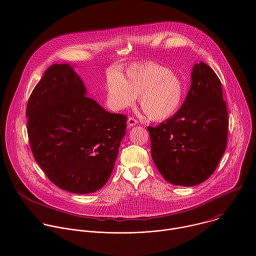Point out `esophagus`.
<instances>
[{
  "label": "esophagus",
  "instance_id": "esophagus-1",
  "mask_svg": "<svg viewBox=\"0 0 256 256\" xmlns=\"http://www.w3.org/2000/svg\"><path fill=\"white\" fill-rule=\"evenodd\" d=\"M136 124H138V120H134V118H128V128L134 126Z\"/></svg>",
  "mask_w": 256,
  "mask_h": 256
}]
</instances>
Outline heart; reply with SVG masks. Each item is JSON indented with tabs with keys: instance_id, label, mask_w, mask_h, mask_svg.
<instances>
[{
	"instance_id": "b5f03b06",
	"label": "heart",
	"mask_w": 256,
	"mask_h": 256,
	"mask_svg": "<svg viewBox=\"0 0 256 256\" xmlns=\"http://www.w3.org/2000/svg\"><path fill=\"white\" fill-rule=\"evenodd\" d=\"M108 105L114 110L132 106L136 96L144 114L152 120H165L181 107L186 86L175 72L157 62L130 66L124 75L109 72L106 77Z\"/></svg>"
}]
</instances>
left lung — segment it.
<instances>
[{
  "label": "left lung",
  "instance_id": "obj_1",
  "mask_svg": "<svg viewBox=\"0 0 256 256\" xmlns=\"http://www.w3.org/2000/svg\"><path fill=\"white\" fill-rule=\"evenodd\" d=\"M148 130L153 161L171 184L198 186L214 173L227 147L228 112L221 81L210 66H194L179 110Z\"/></svg>",
  "mask_w": 256,
  "mask_h": 256
}]
</instances>
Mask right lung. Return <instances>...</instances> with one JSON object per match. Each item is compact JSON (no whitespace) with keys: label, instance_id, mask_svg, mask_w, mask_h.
I'll return each mask as SVG.
<instances>
[{"label":"right lung","instance_id":"right-lung-1","mask_svg":"<svg viewBox=\"0 0 256 256\" xmlns=\"http://www.w3.org/2000/svg\"><path fill=\"white\" fill-rule=\"evenodd\" d=\"M68 64H54L32 91L26 109L34 159L54 184L68 192H94L114 167L126 116L110 114L86 96Z\"/></svg>","mask_w":256,"mask_h":256}]
</instances>
